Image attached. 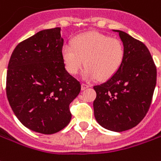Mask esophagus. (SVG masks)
I'll use <instances>...</instances> for the list:
<instances>
[{"mask_svg":"<svg viewBox=\"0 0 161 161\" xmlns=\"http://www.w3.org/2000/svg\"><path fill=\"white\" fill-rule=\"evenodd\" d=\"M90 85H87V84H85V83H83L82 85H81V88H82V90L84 91V90L87 89V88H89Z\"/></svg>","mask_w":161,"mask_h":161,"instance_id":"1","label":"esophagus"}]
</instances>
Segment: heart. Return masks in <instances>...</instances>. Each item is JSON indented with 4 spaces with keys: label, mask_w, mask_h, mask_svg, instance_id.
Masks as SVG:
<instances>
[{
    "label": "heart",
    "mask_w": 161,
    "mask_h": 161,
    "mask_svg": "<svg viewBox=\"0 0 161 161\" xmlns=\"http://www.w3.org/2000/svg\"><path fill=\"white\" fill-rule=\"evenodd\" d=\"M126 50L121 39L99 32H86L76 36L72 44H65L62 57L67 71L78 74L86 65V80H108L122 68Z\"/></svg>",
    "instance_id": "1"
}]
</instances>
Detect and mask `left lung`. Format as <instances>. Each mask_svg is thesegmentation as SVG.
<instances>
[{
    "label": "left lung",
    "mask_w": 161,
    "mask_h": 161,
    "mask_svg": "<svg viewBox=\"0 0 161 161\" xmlns=\"http://www.w3.org/2000/svg\"><path fill=\"white\" fill-rule=\"evenodd\" d=\"M119 32L126 55L122 68L107 82L93 86L94 116L99 125L112 131L136 126L149 110L157 69L145 44L124 31Z\"/></svg>",
    "instance_id": "obj_1"
}]
</instances>
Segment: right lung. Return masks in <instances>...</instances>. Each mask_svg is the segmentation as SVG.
I'll return each instance as SVG.
<instances>
[{
  "label": "right lung",
  "mask_w": 161,
  "mask_h": 161,
  "mask_svg": "<svg viewBox=\"0 0 161 161\" xmlns=\"http://www.w3.org/2000/svg\"><path fill=\"white\" fill-rule=\"evenodd\" d=\"M61 28L40 31L16 47L8 62L6 93L14 114L35 132L53 134L71 119L69 104L81 85L65 69Z\"/></svg>",
  "instance_id": "right-lung-1"
}]
</instances>
